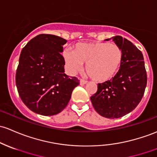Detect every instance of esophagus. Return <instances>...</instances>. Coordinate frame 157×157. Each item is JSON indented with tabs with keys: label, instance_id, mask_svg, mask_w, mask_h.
<instances>
[{
	"label": "esophagus",
	"instance_id": "1",
	"mask_svg": "<svg viewBox=\"0 0 157 157\" xmlns=\"http://www.w3.org/2000/svg\"><path fill=\"white\" fill-rule=\"evenodd\" d=\"M87 82L85 80H83V79H80V85H85L87 84Z\"/></svg>",
	"mask_w": 157,
	"mask_h": 157
}]
</instances>
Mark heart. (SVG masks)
<instances>
[{"instance_id": "1", "label": "heart", "mask_w": 157, "mask_h": 157, "mask_svg": "<svg viewBox=\"0 0 157 157\" xmlns=\"http://www.w3.org/2000/svg\"><path fill=\"white\" fill-rule=\"evenodd\" d=\"M63 57L69 71H79L85 63V72L97 82L110 81L119 71L123 62V51L118 45L95 42L77 43L73 52L65 49Z\"/></svg>"}]
</instances>
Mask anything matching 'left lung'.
<instances>
[{"instance_id":"1","label":"left lung","mask_w":157,"mask_h":157,"mask_svg":"<svg viewBox=\"0 0 157 157\" xmlns=\"http://www.w3.org/2000/svg\"><path fill=\"white\" fill-rule=\"evenodd\" d=\"M111 39L122 49V64L111 81L98 84L90 100L99 114L114 119L126 115L139 105L147 85V73L141 51L122 36Z\"/></svg>"}]
</instances>
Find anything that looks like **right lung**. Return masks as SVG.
Here are the masks:
<instances>
[{"mask_svg":"<svg viewBox=\"0 0 157 157\" xmlns=\"http://www.w3.org/2000/svg\"><path fill=\"white\" fill-rule=\"evenodd\" d=\"M67 40L52 34H40L21 50L16 75L17 90L25 105L36 114L52 116L65 109L76 77L64 73L61 54Z\"/></svg>","mask_w":157,"mask_h":157,"instance_id":"1","label":"right lung"}]
</instances>
